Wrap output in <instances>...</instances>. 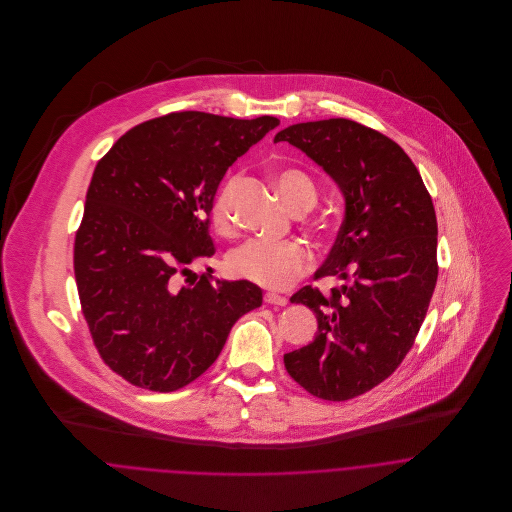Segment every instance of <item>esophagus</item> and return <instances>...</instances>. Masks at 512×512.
<instances>
[{
  "mask_svg": "<svg viewBox=\"0 0 512 512\" xmlns=\"http://www.w3.org/2000/svg\"><path fill=\"white\" fill-rule=\"evenodd\" d=\"M264 301L270 303V305H286L288 303V297L280 295V293L268 292L264 295Z\"/></svg>",
  "mask_w": 512,
  "mask_h": 512,
  "instance_id": "obj_1",
  "label": "esophagus"
}]
</instances>
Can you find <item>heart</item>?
Returning <instances> with one entry per match:
<instances>
[{
    "label": "heart",
    "mask_w": 512,
    "mask_h": 512,
    "mask_svg": "<svg viewBox=\"0 0 512 512\" xmlns=\"http://www.w3.org/2000/svg\"><path fill=\"white\" fill-rule=\"evenodd\" d=\"M232 181H226L215 195L211 219L219 232L230 230L228 195ZM276 185L288 207L301 213L317 203V189L313 181L299 169H284L276 175ZM311 268V254L297 242H274L266 238H252L236 246L226 258V270L234 278L248 280L262 288L286 290L297 278Z\"/></svg>",
    "instance_id": "1"
}]
</instances>
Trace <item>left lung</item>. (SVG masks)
Here are the masks:
<instances>
[{
    "label": "left lung",
    "mask_w": 512,
    "mask_h": 512,
    "mask_svg": "<svg viewBox=\"0 0 512 512\" xmlns=\"http://www.w3.org/2000/svg\"><path fill=\"white\" fill-rule=\"evenodd\" d=\"M313 159L341 189L345 219L315 278L292 303L317 317L315 339L288 355L293 380L323 400H349L388 378L412 349L438 282V220L406 151L345 118L293 124L276 134Z\"/></svg>",
    "instance_id": "8db88e82"
}]
</instances>
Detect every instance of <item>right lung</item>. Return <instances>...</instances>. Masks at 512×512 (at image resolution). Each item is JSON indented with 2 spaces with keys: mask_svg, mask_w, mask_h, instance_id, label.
Masks as SVG:
<instances>
[{
  "mask_svg": "<svg viewBox=\"0 0 512 512\" xmlns=\"http://www.w3.org/2000/svg\"><path fill=\"white\" fill-rule=\"evenodd\" d=\"M280 124L173 112L126 132L98 161L74 240V278L94 345L134 386L199 378L232 325L262 305L248 280L193 274L215 254L209 217L226 169Z\"/></svg>",
  "mask_w": 512,
  "mask_h": 512,
  "instance_id": "1",
  "label": "right lung"
}]
</instances>
